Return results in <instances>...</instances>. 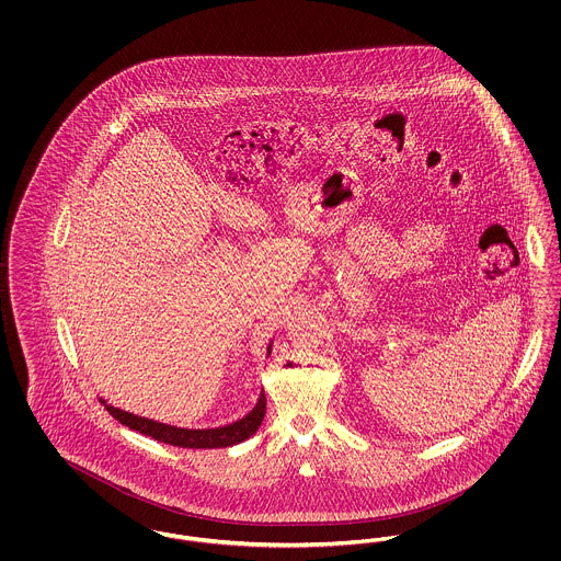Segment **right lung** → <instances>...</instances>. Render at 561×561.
<instances>
[{
  "label": "right lung",
  "mask_w": 561,
  "mask_h": 561,
  "mask_svg": "<svg viewBox=\"0 0 561 561\" xmlns=\"http://www.w3.org/2000/svg\"><path fill=\"white\" fill-rule=\"evenodd\" d=\"M271 347H273V341L268 343L267 357L271 355ZM99 401L107 408L108 414L115 421H119L122 425L134 428L142 435H149V437L163 442V444H170V446H176V448H195V450L238 446L259 431V427L263 425L265 412H267V398H265V391H263L261 398L256 401V405L243 419L231 423V425L216 428H185L174 427V425H168V423H160V421H153V419H145V416L133 414V412H126L122 408L111 405L103 398H99Z\"/></svg>",
  "instance_id": "obj_1"
}]
</instances>
